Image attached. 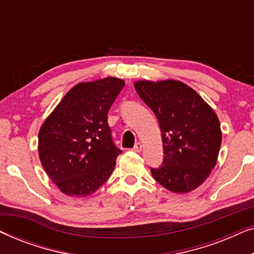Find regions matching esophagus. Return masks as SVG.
Instances as JSON below:
<instances>
[{"label": "esophagus", "mask_w": 254, "mask_h": 254, "mask_svg": "<svg viewBox=\"0 0 254 254\" xmlns=\"http://www.w3.org/2000/svg\"><path fill=\"white\" fill-rule=\"evenodd\" d=\"M142 148H143V145H142V143H140V142H137V143L135 144V147L133 148V150L135 152H141L142 151Z\"/></svg>", "instance_id": "obj_1"}]
</instances>
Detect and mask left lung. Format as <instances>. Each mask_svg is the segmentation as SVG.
<instances>
[{
  "instance_id": "obj_1",
  "label": "left lung",
  "mask_w": 254,
  "mask_h": 254,
  "mask_svg": "<svg viewBox=\"0 0 254 254\" xmlns=\"http://www.w3.org/2000/svg\"><path fill=\"white\" fill-rule=\"evenodd\" d=\"M135 90L162 131L164 161L151 175L173 193H189L209 177L222 142L220 120L195 90L175 79L137 81Z\"/></svg>"
}]
</instances>
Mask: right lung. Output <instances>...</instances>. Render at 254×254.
Instances as JSON below:
<instances>
[{"label": "right lung", "instance_id": "1", "mask_svg": "<svg viewBox=\"0 0 254 254\" xmlns=\"http://www.w3.org/2000/svg\"><path fill=\"white\" fill-rule=\"evenodd\" d=\"M124 85L117 77L78 83L41 125V165L65 195H90L113 172L123 151L113 143L107 113Z\"/></svg>", "mask_w": 254, "mask_h": 254}]
</instances>
